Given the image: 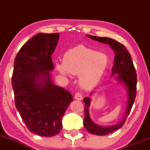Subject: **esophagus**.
I'll return each mask as SVG.
<instances>
[{
  "mask_svg": "<svg viewBox=\"0 0 150 150\" xmlns=\"http://www.w3.org/2000/svg\"><path fill=\"white\" fill-rule=\"evenodd\" d=\"M74 98H75V99H76V100H82V95L80 94V93L77 92L75 94V97H74Z\"/></svg>",
  "mask_w": 150,
  "mask_h": 150,
  "instance_id": "esophagus-1",
  "label": "esophagus"
}]
</instances>
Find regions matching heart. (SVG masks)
I'll list each match as a JSON object with an SVG mask.
<instances>
[{
    "label": "heart",
    "instance_id": "b5f03b06",
    "mask_svg": "<svg viewBox=\"0 0 150 150\" xmlns=\"http://www.w3.org/2000/svg\"><path fill=\"white\" fill-rule=\"evenodd\" d=\"M108 63L109 58L106 53L79 45L67 51L63 63H58L56 68L64 76H68L70 73L79 75L80 87L91 89L99 83Z\"/></svg>",
    "mask_w": 150,
    "mask_h": 150
}]
</instances>
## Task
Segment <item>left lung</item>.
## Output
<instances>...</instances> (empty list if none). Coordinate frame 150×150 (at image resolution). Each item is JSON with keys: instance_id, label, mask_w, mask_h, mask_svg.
I'll return each instance as SVG.
<instances>
[{"instance_id": "1", "label": "left lung", "mask_w": 150, "mask_h": 150, "mask_svg": "<svg viewBox=\"0 0 150 150\" xmlns=\"http://www.w3.org/2000/svg\"><path fill=\"white\" fill-rule=\"evenodd\" d=\"M87 37L93 40L97 41L100 43L108 44L115 53L114 61L111 71V77L115 76L118 83L125 86L127 92L126 110L121 120L116 124L108 126H101L94 123L92 120L89 114V108L91 104V97L84 98L85 104V119L83 124L86 130L90 133L96 135H105L118 130L123 126L127 117L130 112L134 101L136 97V86H137V75L135 69L132 63L131 56L127 51L126 48L120 42L108 37H99L96 36L88 35ZM94 92L90 93L92 96Z\"/></svg>"}]
</instances>
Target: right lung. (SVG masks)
<instances>
[{"label":"right lung","mask_w":150,"mask_h":150,"mask_svg":"<svg viewBox=\"0 0 150 150\" xmlns=\"http://www.w3.org/2000/svg\"><path fill=\"white\" fill-rule=\"evenodd\" d=\"M58 39V33H39L26 42L15 57L12 77L15 106L22 119L30 132L44 137L59 133L62 117L73 100L68 90L51 80V55Z\"/></svg>","instance_id":"1"}]
</instances>
